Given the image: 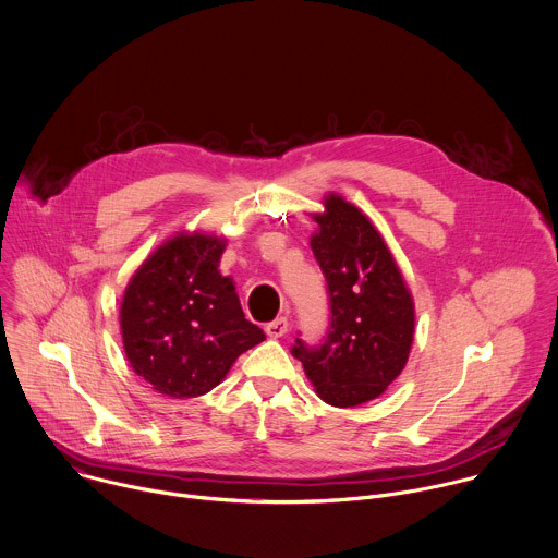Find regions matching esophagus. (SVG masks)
Returning <instances> with one entry per match:
<instances>
[{
	"instance_id": "1",
	"label": "esophagus",
	"mask_w": 558,
	"mask_h": 558,
	"mask_svg": "<svg viewBox=\"0 0 558 558\" xmlns=\"http://www.w3.org/2000/svg\"><path fill=\"white\" fill-rule=\"evenodd\" d=\"M288 329H290V323H288L286 316H279V318H275L272 323L266 325V333H268L270 339H281V337H286Z\"/></svg>"
}]
</instances>
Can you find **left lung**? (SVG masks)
Listing matches in <instances>:
<instances>
[{"instance_id": "obj_1", "label": "left lung", "mask_w": 558, "mask_h": 558, "mask_svg": "<svg viewBox=\"0 0 558 558\" xmlns=\"http://www.w3.org/2000/svg\"><path fill=\"white\" fill-rule=\"evenodd\" d=\"M314 215L312 253L325 275L329 327L320 345L301 339L292 356L320 400L356 407L378 398L404 369L413 343V299L385 240L361 208L329 193Z\"/></svg>"}]
</instances>
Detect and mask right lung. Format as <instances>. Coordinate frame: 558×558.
Instances as JSON below:
<instances>
[{
  "instance_id": "add662e5",
  "label": "right lung",
  "mask_w": 558,
  "mask_h": 558,
  "mask_svg": "<svg viewBox=\"0 0 558 558\" xmlns=\"http://www.w3.org/2000/svg\"><path fill=\"white\" fill-rule=\"evenodd\" d=\"M225 246L206 233H180L128 283L121 303L125 354L158 393L204 396L240 354L266 339L244 316L233 279L217 270Z\"/></svg>"
}]
</instances>
